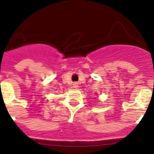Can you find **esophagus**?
<instances>
[{
    "instance_id": "esophagus-1",
    "label": "esophagus",
    "mask_w": 154,
    "mask_h": 154,
    "mask_svg": "<svg viewBox=\"0 0 154 154\" xmlns=\"http://www.w3.org/2000/svg\"><path fill=\"white\" fill-rule=\"evenodd\" d=\"M73 87H74V89H77V88L78 87V83H74V84H73Z\"/></svg>"
}]
</instances>
